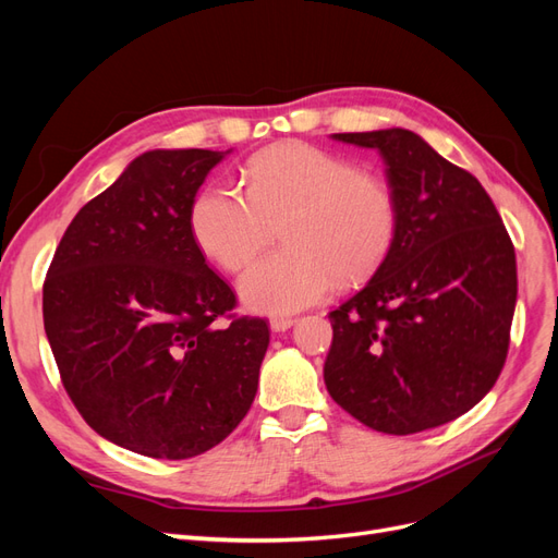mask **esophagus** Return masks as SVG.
I'll return each mask as SVG.
<instances>
[{"label":"esophagus","instance_id":"1","mask_svg":"<svg viewBox=\"0 0 558 558\" xmlns=\"http://www.w3.org/2000/svg\"><path fill=\"white\" fill-rule=\"evenodd\" d=\"M293 324H295L293 316H275L272 320H269V328H272L275 332H281V330H289Z\"/></svg>","mask_w":558,"mask_h":558}]
</instances>
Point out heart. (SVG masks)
<instances>
[{
	"instance_id": "1",
	"label": "heart",
	"mask_w": 558,
	"mask_h": 558,
	"mask_svg": "<svg viewBox=\"0 0 558 558\" xmlns=\"http://www.w3.org/2000/svg\"><path fill=\"white\" fill-rule=\"evenodd\" d=\"M244 193L211 183L191 211L193 238L228 272L275 242L283 246L242 277L251 310L291 314L330 295L335 281H361L393 246L400 207L377 172L305 142L269 146L244 165Z\"/></svg>"
}]
</instances>
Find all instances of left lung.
Here are the masks:
<instances>
[{
	"instance_id": "8db88e82",
	"label": "left lung",
	"mask_w": 558,
	"mask_h": 558,
	"mask_svg": "<svg viewBox=\"0 0 558 558\" xmlns=\"http://www.w3.org/2000/svg\"><path fill=\"white\" fill-rule=\"evenodd\" d=\"M332 137L379 150L400 223L375 277L328 314V393L379 433L442 426L492 391L508 359L514 244L482 183L418 134Z\"/></svg>"
}]
</instances>
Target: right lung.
<instances>
[{"mask_svg": "<svg viewBox=\"0 0 558 558\" xmlns=\"http://www.w3.org/2000/svg\"><path fill=\"white\" fill-rule=\"evenodd\" d=\"M223 154L148 150L83 207L44 279V328L86 424L150 459L223 442L258 391L267 320L193 238L195 193Z\"/></svg>", "mask_w": 558, "mask_h": 558, "instance_id": "right-lung-1", "label": "right lung"}]
</instances>
